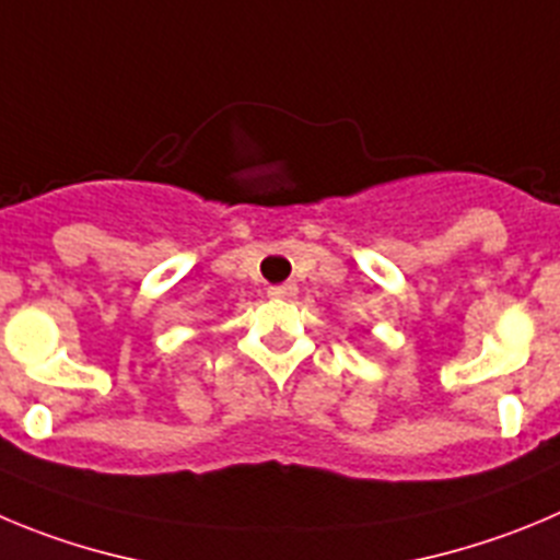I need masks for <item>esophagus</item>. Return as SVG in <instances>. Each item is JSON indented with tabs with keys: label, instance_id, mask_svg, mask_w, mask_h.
Returning a JSON list of instances; mask_svg holds the SVG:
<instances>
[{
	"label": "esophagus",
	"instance_id": "34e87169",
	"mask_svg": "<svg viewBox=\"0 0 560 560\" xmlns=\"http://www.w3.org/2000/svg\"><path fill=\"white\" fill-rule=\"evenodd\" d=\"M296 294V285L294 283H280V285H269V296L275 300H291Z\"/></svg>",
	"mask_w": 560,
	"mask_h": 560
}]
</instances>
